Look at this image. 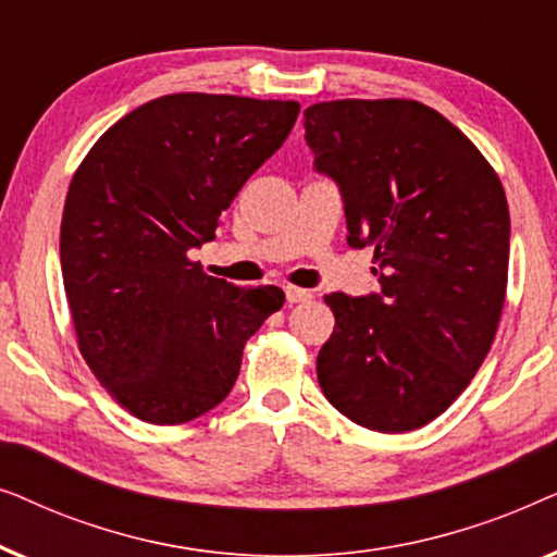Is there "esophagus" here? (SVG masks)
Listing matches in <instances>:
<instances>
[{
	"instance_id": "34e87169",
	"label": "esophagus",
	"mask_w": 557,
	"mask_h": 557,
	"mask_svg": "<svg viewBox=\"0 0 557 557\" xmlns=\"http://www.w3.org/2000/svg\"><path fill=\"white\" fill-rule=\"evenodd\" d=\"M284 294H286V304H288V307H294V304H304V301L311 299V292H307V288L286 286Z\"/></svg>"
}]
</instances>
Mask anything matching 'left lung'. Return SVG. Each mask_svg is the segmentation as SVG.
<instances>
[{
  "label": "left lung",
  "instance_id": "8db88e82",
  "mask_svg": "<svg viewBox=\"0 0 557 557\" xmlns=\"http://www.w3.org/2000/svg\"><path fill=\"white\" fill-rule=\"evenodd\" d=\"M317 172L339 185L347 243L372 248L380 294L324 296L334 332L317 357L322 393L380 433L438 418L490 352L505 307L509 208L474 144L406 98L304 111Z\"/></svg>",
  "mask_w": 557,
  "mask_h": 557
}]
</instances>
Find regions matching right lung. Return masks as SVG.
Here are the masks:
<instances>
[{
    "instance_id": "add662e5",
    "label": "right lung",
    "mask_w": 557,
    "mask_h": 557,
    "mask_svg": "<svg viewBox=\"0 0 557 557\" xmlns=\"http://www.w3.org/2000/svg\"><path fill=\"white\" fill-rule=\"evenodd\" d=\"M296 101L172 94L116 121L67 187L60 263L83 360L139 421L187 423L227 398L243 347L284 307L187 253L286 141Z\"/></svg>"
}]
</instances>
